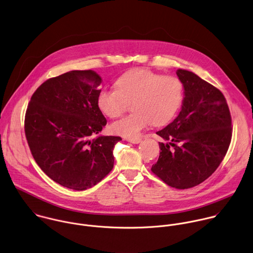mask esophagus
Here are the masks:
<instances>
[{
	"label": "esophagus",
	"mask_w": 253,
	"mask_h": 253,
	"mask_svg": "<svg viewBox=\"0 0 253 253\" xmlns=\"http://www.w3.org/2000/svg\"><path fill=\"white\" fill-rule=\"evenodd\" d=\"M128 142L132 143V144H139L141 142V139H126Z\"/></svg>",
	"instance_id": "1"
}]
</instances>
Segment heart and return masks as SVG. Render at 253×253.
Instances as JSON below:
<instances>
[{
    "label": "heart",
    "instance_id": "heart-1",
    "mask_svg": "<svg viewBox=\"0 0 253 253\" xmlns=\"http://www.w3.org/2000/svg\"><path fill=\"white\" fill-rule=\"evenodd\" d=\"M183 99L184 86L179 78L138 68L123 74L116 81V88L102 89L98 105L106 116L117 118L133 102L135 112L113 122L109 129L115 135L134 139L152 123L155 126L169 123Z\"/></svg>",
    "mask_w": 253,
    "mask_h": 253
}]
</instances>
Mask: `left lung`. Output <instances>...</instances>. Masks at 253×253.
<instances>
[{"instance_id":"left-lung-1","label":"left lung","mask_w":253,"mask_h":253,"mask_svg":"<svg viewBox=\"0 0 253 253\" xmlns=\"http://www.w3.org/2000/svg\"><path fill=\"white\" fill-rule=\"evenodd\" d=\"M185 97L179 115L156 132L169 143H159L153 174L179 190L200 185L224 159L232 139V118L224 95L194 72L176 71Z\"/></svg>"}]
</instances>
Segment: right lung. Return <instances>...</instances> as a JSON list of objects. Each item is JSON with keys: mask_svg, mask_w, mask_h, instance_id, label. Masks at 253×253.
I'll use <instances>...</instances> for the list:
<instances>
[{"mask_svg": "<svg viewBox=\"0 0 253 253\" xmlns=\"http://www.w3.org/2000/svg\"><path fill=\"white\" fill-rule=\"evenodd\" d=\"M101 77L72 70L45 81L28 103L24 131L40 168L55 183L84 191L112 170L120 137L100 136L106 119L98 105Z\"/></svg>", "mask_w": 253, "mask_h": 253, "instance_id": "1", "label": "right lung"}]
</instances>
